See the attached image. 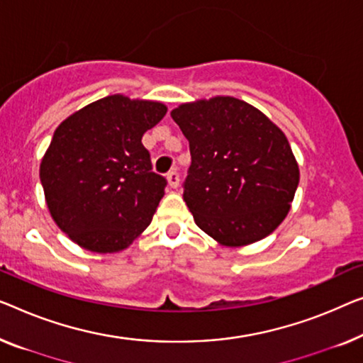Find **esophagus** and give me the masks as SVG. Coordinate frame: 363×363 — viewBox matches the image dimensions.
I'll use <instances>...</instances> for the list:
<instances>
[{"mask_svg": "<svg viewBox=\"0 0 363 363\" xmlns=\"http://www.w3.org/2000/svg\"><path fill=\"white\" fill-rule=\"evenodd\" d=\"M167 182H169L170 188H177L178 185H180V175H178L177 170H172L167 173Z\"/></svg>", "mask_w": 363, "mask_h": 363, "instance_id": "34e87169", "label": "esophagus"}]
</instances>
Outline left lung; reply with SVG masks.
Listing matches in <instances>:
<instances>
[{
    "label": "left lung",
    "mask_w": 363,
    "mask_h": 363,
    "mask_svg": "<svg viewBox=\"0 0 363 363\" xmlns=\"http://www.w3.org/2000/svg\"><path fill=\"white\" fill-rule=\"evenodd\" d=\"M170 114L190 143L183 199L198 228L225 247L272 234L290 211L299 183L283 130L234 96L183 103Z\"/></svg>",
    "instance_id": "obj_1"
}]
</instances>
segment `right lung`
<instances>
[{"label":"right lung","mask_w":363,"mask_h":363,"mask_svg":"<svg viewBox=\"0 0 363 363\" xmlns=\"http://www.w3.org/2000/svg\"><path fill=\"white\" fill-rule=\"evenodd\" d=\"M167 106L111 94L62 121L40 162L52 219L96 254L124 250L150 224L167 180L152 172L143 135Z\"/></svg>","instance_id":"obj_1"}]
</instances>
